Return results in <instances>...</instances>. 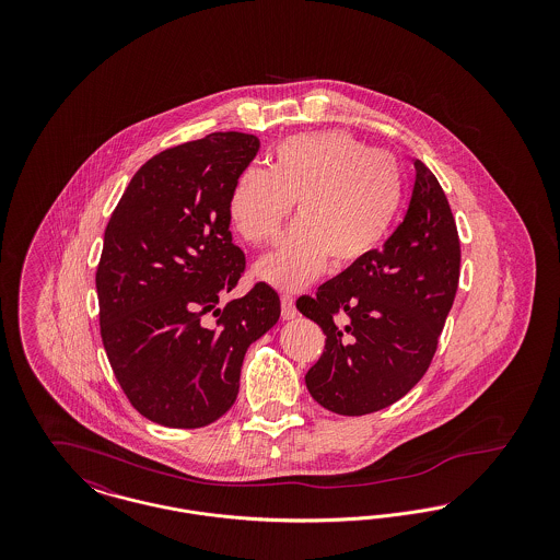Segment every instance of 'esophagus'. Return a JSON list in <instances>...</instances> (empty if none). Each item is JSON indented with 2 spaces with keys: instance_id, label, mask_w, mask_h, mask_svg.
I'll return each mask as SVG.
<instances>
[{
  "instance_id": "1",
  "label": "esophagus",
  "mask_w": 560,
  "mask_h": 560,
  "mask_svg": "<svg viewBox=\"0 0 560 560\" xmlns=\"http://www.w3.org/2000/svg\"><path fill=\"white\" fill-rule=\"evenodd\" d=\"M281 317L285 320L295 319L298 317V311H295V304H293L292 295L283 293L281 295Z\"/></svg>"
}]
</instances>
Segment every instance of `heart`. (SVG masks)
<instances>
[{
    "mask_svg": "<svg viewBox=\"0 0 560 560\" xmlns=\"http://www.w3.org/2000/svg\"><path fill=\"white\" fill-rule=\"evenodd\" d=\"M298 201V222L256 275L279 290H300L325 267L359 265L388 237L402 203V174L386 151L347 132L302 133L281 142L270 170L247 167L229 197L241 237L275 240Z\"/></svg>",
    "mask_w": 560,
    "mask_h": 560,
    "instance_id": "b5f03b06",
    "label": "heart"
}]
</instances>
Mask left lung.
I'll use <instances>...</instances> for the list:
<instances>
[{"label":"left lung","mask_w":560,"mask_h":560,"mask_svg":"<svg viewBox=\"0 0 560 560\" xmlns=\"http://www.w3.org/2000/svg\"><path fill=\"white\" fill-rule=\"evenodd\" d=\"M413 165L409 208L382 249L295 302L327 336L306 388L340 416L380 411L422 380L457 292L459 237L450 201L427 165Z\"/></svg>","instance_id":"left-lung-1"}]
</instances>
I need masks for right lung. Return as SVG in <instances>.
Instances as JSON below:
<instances>
[{"instance_id":"right-lung-1","label":"right lung","mask_w":560,"mask_h":560,"mask_svg":"<svg viewBox=\"0 0 560 560\" xmlns=\"http://www.w3.org/2000/svg\"><path fill=\"white\" fill-rule=\"evenodd\" d=\"M258 149L243 132L167 149L133 174L108 220L96 270L103 345L126 397L161 427L222 418L247 348L281 315L267 283L218 306L245 270L229 197Z\"/></svg>"}]
</instances>
